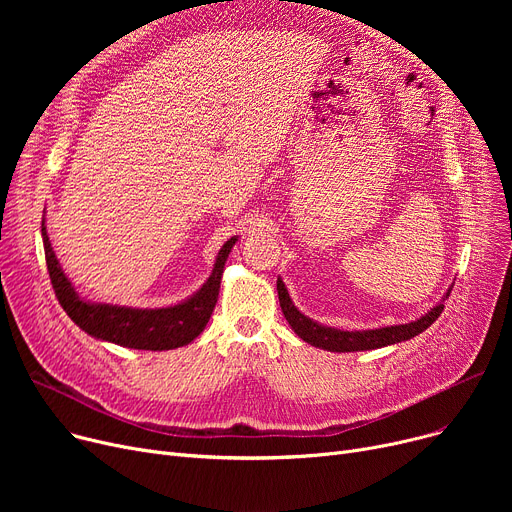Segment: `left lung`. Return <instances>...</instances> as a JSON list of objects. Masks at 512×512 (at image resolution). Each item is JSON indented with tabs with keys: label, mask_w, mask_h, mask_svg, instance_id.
Here are the masks:
<instances>
[{
	"label": "left lung",
	"mask_w": 512,
	"mask_h": 512,
	"mask_svg": "<svg viewBox=\"0 0 512 512\" xmlns=\"http://www.w3.org/2000/svg\"><path fill=\"white\" fill-rule=\"evenodd\" d=\"M448 297V294H446ZM278 299L282 313L286 317L292 330L297 332L305 342L311 346H319L324 351L332 353H353V351H371V348H382L388 344H396L402 340H411L413 336L427 330L444 311V305H436L432 311L425 313L421 319L411 321L405 326H390V328H378V330H363V332H344L336 328H326L315 324L313 319L305 317L297 307L292 305L288 292L284 288V282L278 278Z\"/></svg>",
	"instance_id": "left-lung-1"
}]
</instances>
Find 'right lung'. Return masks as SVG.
I'll return each instance as SVG.
<instances>
[{
  "label": "right lung",
  "mask_w": 512,
  "mask_h": 512,
  "mask_svg": "<svg viewBox=\"0 0 512 512\" xmlns=\"http://www.w3.org/2000/svg\"><path fill=\"white\" fill-rule=\"evenodd\" d=\"M41 234L49 280L68 317L78 328H83L87 334L99 340L139 348V351H170V348H178L195 340L205 330L213 307L218 303L224 263L236 242V238H230L220 249L213 265V274L195 297L168 309H130L116 305H93L78 299V294L62 272L56 253L51 249L43 224Z\"/></svg>",
  "instance_id": "right-lung-1"
}]
</instances>
